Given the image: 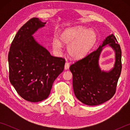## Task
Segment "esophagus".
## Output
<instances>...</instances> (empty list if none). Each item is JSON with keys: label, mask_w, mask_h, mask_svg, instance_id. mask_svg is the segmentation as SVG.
<instances>
[{"label": "esophagus", "mask_w": 130, "mask_h": 130, "mask_svg": "<svg viewBox=\"0 0 130 130\" xmlns=\"http://www.w3.org/2000/svg\"><path fill=\"white\" fill-rule=\"evenodd\" d=\"M64 68H65V70H68L69 68V63H68V62H66L65 64Z\"/></svg>", "instance_id": "34e87169"}]
</instances>
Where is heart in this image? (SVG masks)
Here are the masks:
<instances>
[{
	"instance_id": "1",
	"label": "heart",
	"mask_w": 130,
	"mask_h": 130,
	"mask_svg": "<svg viewBox=\"0 0 130 130\" xmlns=\"http://www.w3.org/2000/svg\"><path fill=\"white\" fill-rule=\"evenodd\" d=\"M60 40L63 43L69 44L68 50L69 54L76 59L83 58L87 55L96 41V34L93 30H87L83 27H70L65 29L61 34ZM53 49L60 51L62 43L58 39L52 41Z\"/></svg>"
}]
</instances>
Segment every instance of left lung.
Listing matches in <instances>:
<instances>
[{
	"mask_svg": "<svg viewBox=\"0 0 130 130\" xmlns=\"http://www.w3.org/2000/svg\"><path fill=\"white\" fill-rule=\"evenodd\" d=\"M107 44L116 53L114 68L108 72L101 70L98 65L101 52ZM69 69L74 94L81 102L97 105L109 100L115 93L122 70V51L116 37L112 34L106 37L98 49L70 65Z\"/></svg>",
	"mask_w": 130,
	"mask_h": 130,
	"instance_id": "obj_1",
	"label": "left lung"
}]
</instances>
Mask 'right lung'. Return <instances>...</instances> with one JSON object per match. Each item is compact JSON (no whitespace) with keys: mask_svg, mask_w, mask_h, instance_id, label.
Here are the masks:
<instances>
[{"mask_svg":"<svg viewBox=\"0 0 130 130\" xmlns=\"http://www.w3.org/2000/svg\"><path fill=\"white\" fill-rule=\"evenodd\" d=\"M38 18L27 22L15 36L8 53L9 79L17 93L30 102L47 98L54 80L64 69V58L51 56L32 36L45 26Z\"/></svg>","mask_w":130,"mask_h":130,"instance_id":"add662e5","label":"right lung"}]
</instances>
